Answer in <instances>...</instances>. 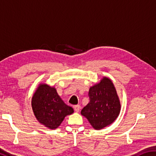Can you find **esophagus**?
Returning a JSON list of instances; mask_svg holds the SVG:
<instances>
[{
    "label": "esophagus",
    "mask_w": 156,
    "mask_h": 156,
    "mask_svg": "<svg viewBox=\"0 0 156 156\" xmlns=\"http://www.w3.org/2000/svg\"><path fill=\"white\" fill-rule=\"evenodd\" d=\"M73 108H74V110L76 112H79V111H80V106L79 105H76L74 107H73Z\"/></svg>",
    "instance_id": "obj_1"
}]
</instances>
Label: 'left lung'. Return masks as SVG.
<instances>
[{"label":"left lung","instance_id":"8db88e82","mask_svg":"<svg viewBox=\"0 0 156 156\" xmlns=\"http://www.w3.org/2000/svg\"><path fill=\"white\" fill-rule=\"evenodd\" d=\"M89 102L81 111L95 129L113 122L120 111V103L112 80L105 77L89 91Z\"/></svg>","mask_w":156,"mask_h":156}]
</instances>
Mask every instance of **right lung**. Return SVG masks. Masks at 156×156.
I'll return each instance as SVG.
<instances>
[{
	"label": "right lung",
	"instance_id": "obj_1",
	"mask_svg": "<svg viewBox=\"0 0 156 156\" xmlns=\"http://www.w3.org/2000/svg\"><path fill=\"white\" fill-rule=\"evenodd\" d=\"M32 109L37 120L47 127L56 129L66 115L73 113V109L66 105L56 89L41 84L31 100Z\"/></svg>",
	"mask_w": 156,
	"mask_h": 156
}]
</instances>
